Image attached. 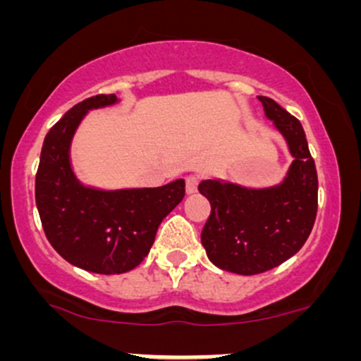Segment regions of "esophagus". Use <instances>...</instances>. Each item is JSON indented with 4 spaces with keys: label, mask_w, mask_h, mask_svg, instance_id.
Masks as SVG:
<instances>
[{
    "label": "esophagus",
    "mask_w": 361,
    "mask_h": 361,
    "mask_svg": "<svg viewBox=\"0 0 361 361\" xmlns=\"http://www.w3.org/2000/svg\"><path fill=\"white\" fill-rule=\"evenodd\" d=\"M199 178L195 174H190V176L185 178V188H187V194H195L197 192Z\"/></svg>",
    "instance_id": "1"
}]
</instances>
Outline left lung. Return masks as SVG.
Masks as SVG:
<instances>
[{"instance_id": "obj_1", "label": "left lung", "mask_w": 361, "mask_h": 361, "mask_svg": "<svg viewBox=\"0 0 361 361\" xmlns=\"http://www.w3.org/2000/svg\"><path fill=\"white\" fill-rule=\"evenodd\" d=\"M258 99L293 157L285 180L267 188L221 180L199 183L211 204L201 234L207 258L241 276L271 271L292 258L307 241L318 211V174L302 123L271 97Z\"/></svg>"}]
</instances>
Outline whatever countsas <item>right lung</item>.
<instances>
[{
	"label": "right lung",
	"mask_w": 361,
	"mask_h": 361,
	"mask_svg": "<svg viewBox=\"0 0 361 361\" xmlns=\"http://www.w3.org/2000/svg\"><path fill=\"white\" fill-rule=\"evenodd\" d=\"M118 103L99 94L75 104L45 136L36 173V207L52 248L75 267L122 274L145 260L160 221L185 197V181L157 188L99 190L75 176L71 140L89 110Z\"/></svg>",
	"instance_id": "obj_1"
}]
</instances>
